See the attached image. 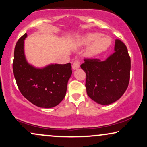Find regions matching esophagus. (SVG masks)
Instances as JSON below:
<instances>
[{"mask_svg": "<svg viewBox=\"0 0 147 147\" xmlns=\"http://www.w3.org/2000/svg\"><path fill=\"white\" fill-rule=\"evenodd\" d=\"M79 66H80V63H79V61L78 59H76L74 61L73 63H72V69L73 70H76V69L79 68Z\"/></svg>", "mask_w": 147, "mask_h": 147, "instance_id": "obj_1", "label": "esophagus"}]
</instances>
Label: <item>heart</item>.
Returning <instances> with one entry per match:
<instances>
[{"label":"heart","instance_id":"obj_1","mask_svg":"<svg viewBox=\"0 0 147 147\" xmlns=\"http://www.w3.org/2000/svg\"><path fill=\"white\" fill-rule=\"evenodd\" d=\"M91 45L88 47L86 51V55L88 57H92L98 55L105 50L110 46L111 40L108 36H101L99 33H90L86 35L82 39V44L87 45L90 43Z\"/></svg>","mask_w":147,"mask_h":147}]
</instances>
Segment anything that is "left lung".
Segmentation results:
<instances>
[{
    "mask_svg": "<svg viewBox=\"0 0 147 147\" xmlns=\"http://www.w3.org/2000/svg\"><path fill=\"white\" fill-rule=\"evenodd\" d=\"M81 68L86 74L87 95L99 104L108 105L124 93L130 79L131 58L126 45L115 40V52L106 61L84 59Z\"/></svg>",
    "mask_w": 147,
    "mask_h": 147,
    "instance_id": "left-lung-1",
    "label": "left lung"
}]
</instances>
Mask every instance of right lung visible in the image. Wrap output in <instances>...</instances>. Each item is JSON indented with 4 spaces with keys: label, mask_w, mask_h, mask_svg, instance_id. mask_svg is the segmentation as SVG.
Returning a JSON list of instances; mask_svg holds the SVG:
<instances>
[{
    "label": "right lung",
    "mask_w": 147,
    "mask_h": 147,
    "mask_svg": "<svg viewBox=\"0 0 147 147\" xmlns=\"http://www.w3.org/2000/svg\"><path fill=\"white\" fill-rule=\"evenodd\" d=\"M18 39L14 48L13 72L18 89L23 97L41 108H52L63 100L68 79L72 75L71 63L52 64L44 68H35L27 62L24 39Z\"/></svg>",
    "instance_id": "right-lung-1"
}]
</instances>
